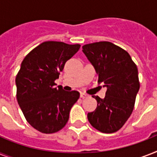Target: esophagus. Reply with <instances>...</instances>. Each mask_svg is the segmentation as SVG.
I'll return each instance as SVG.
<instances>
[{
	"label": "esophagus",
	"instance_id": "esophagus-1",
	"mask_svg": "<svg viewBox=\"0 0 157 157\" xmlns=\"http://www.w3.org/2000/svg\"><path fill=\"white\" fill-rule=\"evenodd\" d=\"M80 96H81V98H86L88 97V95H87V94H84V93H81V95Z\"/></svg>",
	"mask_w": 157,
	"mask_h": 157
}]
</instances>
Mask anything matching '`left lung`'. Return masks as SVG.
<instances>
[{"label": "left lung", "instance_id": "8db88e82", "mask_svg": "<svg viewBox=\"0 0 157 157\" xmlns=\"http://www.w3.org/2000/svg\"><path fill=\"white\" fill-rule=\"evenodd\" d=\"M82 49L98 74V82L107 89L104 98L93 96L98 105L87 115L89 121L102 133L118 131L132 114L140 87L136 64L129 53L109 41L87 44Z\"/></svg>", "mask_w": 157, "mask_h": 157}]
</instances>
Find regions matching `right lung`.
<instances>
[{"label":"right lung","instance_id":"obj_1","mask_svg":"<svg viewBox=\"0 0 157 157\" xmlns=\"http://www.w3.org/2000/svg\"><path fill=\"white\" fill-rule=\"evenodd\" d=\"M81 45L60 41H45L34 48L21 63L16 76L17 100L27 121L43 134L62 129L80 93L56 88L65 63L76 54Z\"/></svg>","mask_w":157,"mask_h":157}]
</instances>
